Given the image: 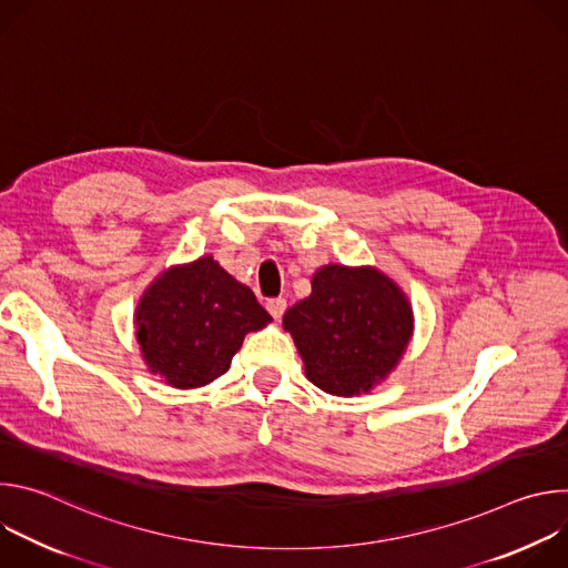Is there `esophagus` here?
<instances>
[{
  "mask_svg": "<svg viewBox=\"0 0 568 568\" xmlns=\"http://www.w3.org/2000/svg\"><path fill=\"white\" fill-rule=\"evenodd\" d=\"M285 307H287V301H285V298H281V296H278V298H270V301H267V310H270V314H272L276 321L285 314Z\"/></svg>",
  "mask_w": 568,
  "mask_h": 568,
  "instance_id": "1",
  "label": "esophagus"
}]
</instances>
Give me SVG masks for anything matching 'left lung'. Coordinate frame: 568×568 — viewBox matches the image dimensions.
Here are the masks:
<instances>
[{
  "instance_id": "1",
  "label": "left lung",
  "mask_w": 568,
  "mask_h": 568,
  "mask_svg": "<svg viewBox=\"0 0 568 568\" xmlns=\"http://www.w3.org/2000/svg\"><path fill=\"white\" fill-rule=\"evenodd\" d=\"M283 328L307 379L333 395H359L384 379L409 344L414 316L397 285L373 267H321L312 294L290 307Z\"/></svg>"
}]
</instances>
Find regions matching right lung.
Returning a JSON list of instances; mask_svg holds the SVG:
<instances>
[{
	"label": "right lung",
	"instance_id": "1",
	"mask_svg": "<svg viewBox=\"0 0 568 568\" xmlns=\"http://www.w3.org/2000/svg\"><path fill=\"white\" fill-rule=\"evenodd\" d=\"M272 316L254 292L211 256L161 274L136 307V339L150 373L175 388L224 375L247 333Z\"/></svg>",
	"mask_w": 568,
	"mask_h": 568
}]
</instances>
